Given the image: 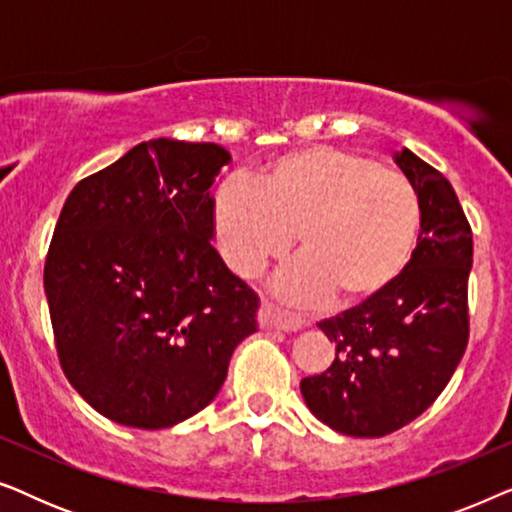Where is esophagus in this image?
Segmentation results:
<instances>
[{
  "mask_svg": "<svg viewBox=\"0 0 512 512\" xmlns=\"http://www.w3.org/2000/svg\"><path fill=\"white\" fill-rule=\"evenodd\" d=\"M258 326L277 328V331H300V324L296 319H291L289 314L268 303V300H261V305H258Z\"/></svg>",
  "mask_w": 512,
  "mask_h": 512,
  "instance_id": "esophagus-1",
  "label": "esophagus"
}]
</instances>
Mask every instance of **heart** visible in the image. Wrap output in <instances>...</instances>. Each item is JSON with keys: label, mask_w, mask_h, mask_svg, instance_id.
I'll use <instances>...</instances> for the list:
<instances>
[{"label": "heart", "mask_w": 512, "mask_h": 512, "mask_svg": "<svg viewBox=\"0 0 512 512\" xmlns=\"http://www.w3.org/2000/svg\"><path fill=\"white\" fill-rule=\"evenodd\" d=\"M216 244L228 268L254 277L293 244L277 275L286 303L354 307L387 291L415 249L422 209L401 174L338 146L314 144L272 158L256 184L230 177L212 198Z\"/></svg>", "instance_id": "obj_1"}]
</instances>
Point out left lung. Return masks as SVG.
Returning a JSON list of instances; mask_svg holds the SVG:
<instances>
[{
  "instance_id": "left-lung-1",
  "label": "left lung",
  "mask_w": 512,
  "mask_h": 512,
  "mask_svg": "<svg viewBox=\"0 0 512 512\" xmlns=\"http://www.w3.org/2000/svg\"><path fill=\"white\" fill-rule=\"evenodd\" d=\"M394 160L422 209L417 247L387 291L319 321L335 361L300 382L312 415L356 438L387 436L422 415L468 345L471 226L436 167L410 149L396 151Z\"/></svg>"
}]
</instances>
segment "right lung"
<instances>
[{"mask_svg": "<svg viewBox=\"0 0 512 512\" xmlns=\"http://www.w3.org/2000/svg\"><path fill=\"white\" fill-rule=\"evenodd\" d=\"M230 153L151 139L69 193L44 265L60 366L111 422L167 429L207 408L258 296L212 247Z\"/></svg>", "mask_w": 512, "mask_h": 512, "instance_id": "1", "label": "right lung"}]
</instances>
